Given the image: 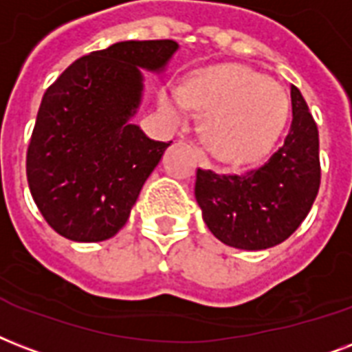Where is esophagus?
I'll return each mask as SVG.
<instances>
[{
    "mask_svg": "<svg viewBox=\"0 0 352 352\" xmlns=\"http://www.w3.org/2000/svg\"><path fill=\"white\" fill-rule=\"evenodd\" d=\"M182 139H185V141H189V139L184 138V135H182ZM198 157H200V163H201V165H204V167H207V165H209V160H207L206 152L201 151V148H198Z\"/></svg>",
    "mask_w": 352,
    "mask_h": 352,
    "instance_id": "obj_1",
    "label": "esophagus"
}]
</instances>
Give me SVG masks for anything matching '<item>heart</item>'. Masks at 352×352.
Here are the masks:
<instances>
[{
    "label": "heart",
    "instance_id": "obj_1",
    "mask_svg": "<svg viewBox=\"0 0 352 352\" xmlns=\"http://www.w3.org/2000/svg\"><path fill=\"white\" fill-rule=\"evenodd\" d=\"M163 111L185 122L192 108L206 113L201 133L222 162L250 163L275 145L288 119L287 91L263 73L239 64L196 72L182 89L160 97Z\"/></svg>",
    "mask_w": 352,
    "mask_h": 352
}]
</instances>
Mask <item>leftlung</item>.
<instances>
[{"instance_id": "8db88e82", "label": "left lung", "mask_w": 352, "mask_h": 352, "mask_svg": "<svg viewBox=\"0 0 352 352\" xmlns=\"http://www.w3.org/2000/svg\"><path fill=\"white\" fill-rule=\"evenodd\" d=\"M290 132L264 165L242 174L196 173L204 222L228 246L252 252L277 246L301 226L318 196V126L296 86H290Z\"/></svg>"}]
</instances>
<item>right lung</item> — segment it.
Wrapping results in <instances>:
<instances>
[{
  "mask_svg": "<svg viewBox=\"0 0 352 352\" xmlns=\"http://www.w3.org/2000/svg\"><path fill=\"white\" fill-rule=\"evenodd\" d=\"M174 40L117 42L75 60L43 94L27 151V182L40 213L75 242L111 239L173 143L133 124L145 78L163 73Z\"/></svg>",
  "mask_w": 352,
  "mask_h": 352,
  "instance_id": "right-lung-1",
  "label": "right lung"
}]
</instances>
